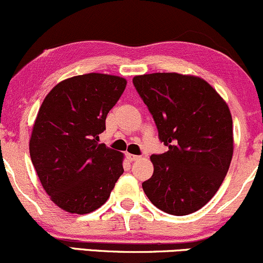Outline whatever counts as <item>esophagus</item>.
Here are the masks:
<instances>
[{
  "label": "esophagus",
  "mask_w": 263,
  "mask_h": 263,
  "mask_svg": "<svg viewBox=\"0 0 263 263\" xmlns=\"http://www.w3.org/2000/svg\"><path fill=\"white\" fill-rule=\"evenodd\" d=\"M126 157H127V159L129 162H135V161H137V159H140L141 157L140 156H136V155H129V153H127V155H126Z\"/></svg>",
  "instance_id": "34e87169"
}]
</instances>
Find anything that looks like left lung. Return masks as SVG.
Segmentation results:
<instances>
[{"instance_id": "8db88e82", "label": "left lung", "mask_w": 263, "mask_h": 263, "mask_svg": "<svg viewBox=\"0 0 263 263\" xmlns=\"http://www.w3.org/2000/svg\"><path fill=\"white\" fill-rule=\"evenodd\" d=\"M132 81L168 147L151 156L155 172L143 192L164 213H194L215 195L230 167V110L213 86L192 75L153 73Z\"/></svg>"}]
</instances>
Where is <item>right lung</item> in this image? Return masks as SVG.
<instances>
[{"instance_id": "right-lung-1", "label": "right lung", "mask_w": 263, "mask_h": 263, "mask_svg": "<svg viewBox=\"0 0 263 263\" xmlns=\"http://www.w3.org/2000/svg\"><path fill=\"white\" fill-rule=\"evenodd\" d=\"M126 84L123 78L90 73L62 81L45 96L29 153L42 185L60 209L80 215L96 210L123 173L122 153L99 143V135Z\"/></svg>"}]
</instances>
